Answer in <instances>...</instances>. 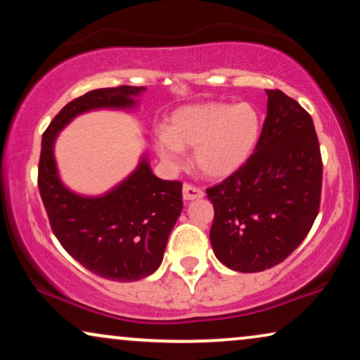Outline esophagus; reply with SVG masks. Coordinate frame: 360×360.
I'll list each match as a JSON object with an SVG mask.
<instances>
[{"mask_svg":"<svg viewBox=\"0 0 360 360\" xmlns=\"http://www.w3.org/2000/svg\"><path fill=\"white\" fill-rule=\"evenodd\" d=\"M204 193L199 188L191 184H184L183 186V199L184 200H194V199H202Z\"/></svg>","mask_w":360,"mask_h":360,"instance_id":"esophagus-1","label":"esophagus"}]
</instances>
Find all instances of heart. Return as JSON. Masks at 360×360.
Returning a JSON list of instances; mask_svg holds the SVG:
<instances>
[{"label": "heart", "mask_w": 360, "mask_h": 360, "mask_svg": "<svg viewBox=\"0 0 360 360\" xmlns=\"http://www.w3.org/2000/svg\"><path fill=\"white\" fill-rule=\"evenodd\" d=\"M260 136V117L250 103L207 102L174 110L158 133L156 151L169 167L186 162L194 146V165L204 176L224 179L245 165Z\"/></svg>", "instance_id": "heart-1"}]
</instances>
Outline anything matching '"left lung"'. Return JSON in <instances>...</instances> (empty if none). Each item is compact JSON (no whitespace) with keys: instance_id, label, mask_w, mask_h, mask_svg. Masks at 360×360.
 Wrapping results in <instances>:
<instances>
[{"instance_id":"left-lung-1","label":"left lung","mask_w":360,"mask_h":360,"mask_svg":"<svg viewBox=\"0 0 360 360\" xmlns=\"http://www.w3.org/2000/svg\"><path fill=\"white\" fill-rule=\"evenodd\" d=\"M266 118L255 153L207 189L210 243L219 262L263 271L295 252L319 210L323 162L311 115L281 90H266Z\"/></svg>"}]
</instances>
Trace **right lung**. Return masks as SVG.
Here are the masks:
<instances>
[{"mask_svg":"<svg viewBox=\"0 0 360 360\" xmlns=\"http://www.w3.org/2000/svg\"><path fill=\"white\" fill-rule=\"evenodd\" d=\"M143 92L145 87L128 85L87 92L56 115L41 143L39 193L57 240L80 265L112 281H136L160 268L183 210V184L153 174L145 151L135 169L107 193L79 194L60 179L54 148L59 133L79 115L133 112Z\"/></svg>","mask_w":360,"mask_h":360,"instance_id":"obj_1","label":"right lung"}]
</instances>
